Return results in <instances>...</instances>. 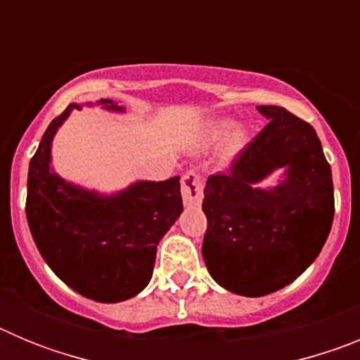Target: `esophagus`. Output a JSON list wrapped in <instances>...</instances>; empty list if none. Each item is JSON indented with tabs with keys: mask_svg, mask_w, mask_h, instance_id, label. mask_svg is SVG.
Returning a JSON list of instances; mask_svg holds the SVG:
<instances>
[{
	"mask_svg": "<svg viewBox=\"0 0 360 360\" xmlns=\"http://www.w3.org/2000/svg\"><path fill=\"white\" fill-rule=\"evenodd\" d=\"M182 198L187 207H198L203 198V180L195 171H187L182 176Z\"/></svg>",
	"mask_w": 360,
	"mask_h": 360,
	"instance_id": "34e87169",
	"label": "esophagus"
}]
</instances>
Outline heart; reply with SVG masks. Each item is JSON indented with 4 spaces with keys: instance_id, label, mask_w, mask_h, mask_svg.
<instances>
[{
    "instance_id": "obj_1",
    "label": "heart",
    "mask_w": 360,
    "mask_h": 360,
    "mask_svg": "<svg viewBox=\"0 0 360 360\" xmlns=\"http://www.w3.org/2000/svg\"><path fill=\"white\" fill-rule=\"evenodd\" d=\"M225 141V155L227 157H234L245 146L249 144V133L245 128L234 129V120L232 119H216L214 122L209 124L207 128V141L211 144Z\"/></svg>"
}]
</instances>
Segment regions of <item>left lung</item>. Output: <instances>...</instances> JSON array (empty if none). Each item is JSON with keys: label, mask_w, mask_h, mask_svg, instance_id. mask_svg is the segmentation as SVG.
<instances>
[{"label": "left lung", "mask_w": 360, "mask_h": 360, "mask_svg": "<svg viewBox=\"0 0 360 360\" xmlns=\"http://www.w3.org/2000/svg\"><path fill=\"white\" fill-rule=\"evenodd\" d=\"M269 120L203 189L207 232L202 254L219 287L262 297L281 290L316 262L333 221V182L310 124L281 106H257ZM283 180L261 182L274 170Z\"/></svg>", "instance_id": "8db88e82"}]
</instances>
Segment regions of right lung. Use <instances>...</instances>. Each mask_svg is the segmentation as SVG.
Masks as SVG:
<instances>
[{
	"mask_svg": "<svg viewBox=\"0 0 360 360\" xmlns=\"http://www.w3.org/2000/svg\"><path fill=\"white\" fill-rule=\"evenodd\" d=\"M97 106L126 111L110 98ZM73 110L81 104H70L50 122L30 160L28 227L46 265L72 290L98 303H120L148 287L158 241L182 214L180 176L136 180L113 195L66 182L52 167V141Z\"/></svg>",
	"mask_w": 360,
	"mask_h": 360,
	"instance_id": "add662e5",
	"label": "right lung"
}]
</instances>
